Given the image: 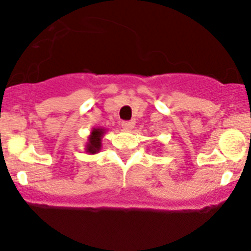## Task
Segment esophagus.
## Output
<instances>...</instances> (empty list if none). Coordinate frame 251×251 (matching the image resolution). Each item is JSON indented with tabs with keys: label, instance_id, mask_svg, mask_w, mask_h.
Returning a JSON list of instances; mask_svg holds the SVG:
<instances>
[{
	"label": "esophagus",
	"instance_id": "esophagus-1",
	"mask_svg": "<svg viewBox=\"0 0 251 251\" xmlns=\"http://www.w3.org/2000/svg\"><path fill=\"white\" fill-rule=\"evenodd\" d=\"M121 126H123V128H125L126 131H130L133 128L134 123L133 121H123V123H121Z\"/></svg>",
	"mask_w": 251,
	"mask_h": 251
}]
</instances>
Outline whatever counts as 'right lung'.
Wrapping results in <instances>:
<instances>
[{"mask_svg":"<svg viewBox=\"0 0 251 251\" xmlns=\"http://www.w3.org/2000/svg\"><path fill=\"white\" fill-rule=\"evenodd\" d=\"M104 127H94L88 137V142L85 144V152L94 155L101 151L102 138L105 133Z\"/></svg>","mask_w":251,"mask_h":251,"instance_id":"right-lung-1","label":"right lung"}]
</instances>
